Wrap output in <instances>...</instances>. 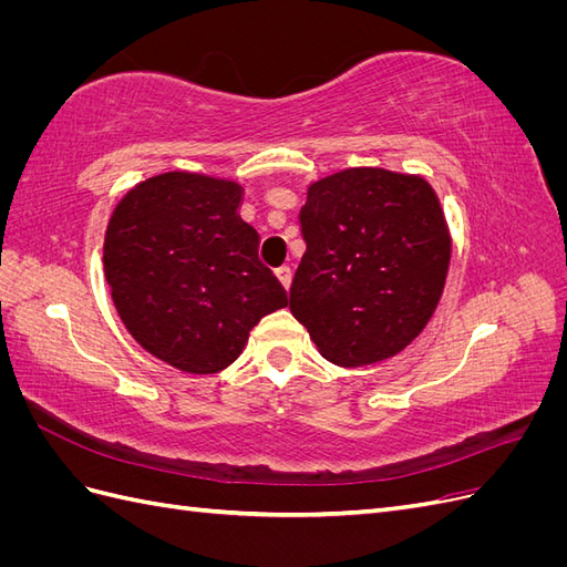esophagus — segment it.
Here are the masks:
<instances>
[{"instance_id": "34e87169", "label": "esophagus", "mask_w": 567, "mask_h": 567, "mask_svg": "<svg viewBox=\"0 0 567 567\" xmlns=\"http://www.w3.org/2000/svg\"><path fill=\"white\" fill-rule=\"evenodd\" d=\"M277 279H279L281 286L288 290V288H290V281H293V271H290V267H279V269H277Z\"/></svg>"}]
</instances>
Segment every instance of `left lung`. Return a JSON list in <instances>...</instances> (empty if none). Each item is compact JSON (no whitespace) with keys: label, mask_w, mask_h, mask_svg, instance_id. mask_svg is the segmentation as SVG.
Instances as JSON below:
<instances>
[{"label":"left lung","mask_w":567,"mask_h":567,"mask_svg":"<svg viewBox=\"0 0 567 567\" xmlns=\"http://www.w3.org/2000/svg\"><path fill=\"white\" fill-rule=\"evenodd\" d=\"M307 250L290 312L323 359L367 367L402 352L431 321L452 238L433 186L383 167H350L307 188Z\"/></svg>","instance_id":"left-lung-1"}]
</instances>
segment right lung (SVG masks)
I'll return each instance as SVG.
<instances>
[{
	"label": "right lung",
	"instance_id": "1",
	"mask_svg": "<svg viewBox=\"0 0 567 567\" xmlns=\"http://www.w3.org/2000/svg\"><path fill=\"white\" fill-rule=\"evenodd\" d=\"M244 188L196 173L156 175L123 196L104 271L130 336L186 373H217L265 315L288 305L260 262V236L238 217Z\"/></svg>",
	"mask_w": 567,
	"mask_h": 567
}]
</instances>
